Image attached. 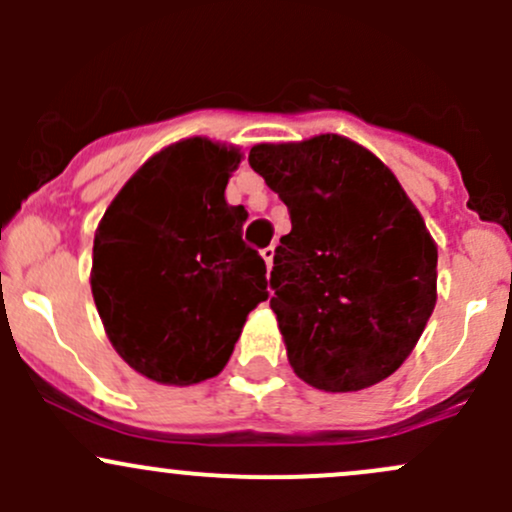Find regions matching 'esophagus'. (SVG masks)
<instances>
[{
  "mask_svg": "<svg viewBox=\"0 0 512 512\" xmlns=\"http://www.w3.org/2000/svg\"><path fill=\"white\" fill-rule=\"evenodd\" d=\"M260 255H262V260H265V265H267V272H270V270H272V262H275V245L265 247V250H262Z\"/></svg>",
  "mask_w": 512,
  "mask_h": 512,
  "instance_id": "obj_1",
  "label": "esophagus"
}]
</instances>
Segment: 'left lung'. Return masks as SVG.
I'll use <instances>...</instances> for the list:
<instances>
[{
    "label": "left lung",
    "mask_w": 512,
    "mask_h": 512,
    "mask_svg": "<svg viewBox=\"0 0 512 512\" xmlns=\"http://www.w3.org/2000/svg\"><path fill=\"white\" fill-rule=\"evenodd\" d=\"M247 163L287 205L272 312L299 379L359 391L394 374L436 307L438 250L399 180L342 136L262 143Z\"/></svg>",
    "instance_id": "obj_1"
}]
</instances>
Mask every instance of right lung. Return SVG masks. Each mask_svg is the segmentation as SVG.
I'll return each instance as SVG.
<instances>
[{"label":"right lung","instance_id":"obj_1","mask_svg":"<svg viewBox=\"0 0 512 512\" xmlns=\"http://www.w3.org/2000/svg\"><path fill=\"white\" fill-rule=\"evenodd\" d=\"M240 151L188 138L160 151L113 198L94 237L91 292L128 366L160 384L218 376L247 314L267 299L265 260L225 203Z\"/></svg>","mask_w":512,"mask_h":512}]
</instances>
